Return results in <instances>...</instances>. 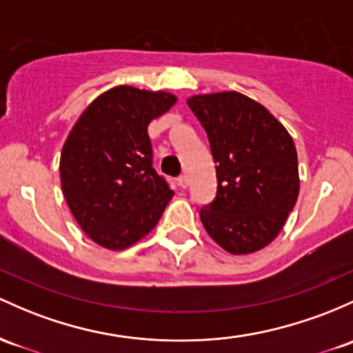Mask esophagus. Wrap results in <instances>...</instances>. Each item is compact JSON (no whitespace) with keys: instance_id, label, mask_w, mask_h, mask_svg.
Here are the masks:
<instances>
[{"instance_id":"esophagus-1","label":"esophagus","mask_w":353,"mask_h":353,"mask_svg":"<svg viewBox=\"0 0 353 353\" xmlns=\"http://www.w3.org/2000/svg\"><path fill=\"white\" fill-rule=\"evenodd\" d=\"M177 184L181 185V188L183 189H185L189 185V179H188V176H181L179 179H177Z\"/></svg>"}]
</instances>
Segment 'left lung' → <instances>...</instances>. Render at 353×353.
Wrapping results in <instances>:
<instances>
[{"label":"left lung","mask_w":353,"mask_h":353,"mask_svg":"<svg viewBox=\"0 0 353 353\" xmlns=\"http://www.w3.org/2000/svg\"><path fill=\"white\" fill-rule=\"evenodd\" d=\"M206 130L218 192L199 211L204 230L231 254L268 246L296 203L298 157L288 130L239 92L188 99Z\"/></svg>","instance_id":"obj_1"}]
</instances>
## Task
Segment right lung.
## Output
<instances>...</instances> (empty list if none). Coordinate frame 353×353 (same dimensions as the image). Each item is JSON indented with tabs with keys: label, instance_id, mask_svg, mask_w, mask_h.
<instances>
[{
	"label": "right lung",
	"instance_id": "add662e5",
	"mask_svg": "<svg viewBox=\"0 0 353 353\" xmlns=\"http://www.w3.org/2000/svg\"><path fill=\"white\" fill-rule=\"evenodd\" d=\"M176 100L120 85L97 97L70 130L60 156L61 191L97 245L114 251L135 245L174 196L152 168L147 127Z\"/></svg>",
	"mask_w": 353,
	"mask_h": 353
}]
</instances>
